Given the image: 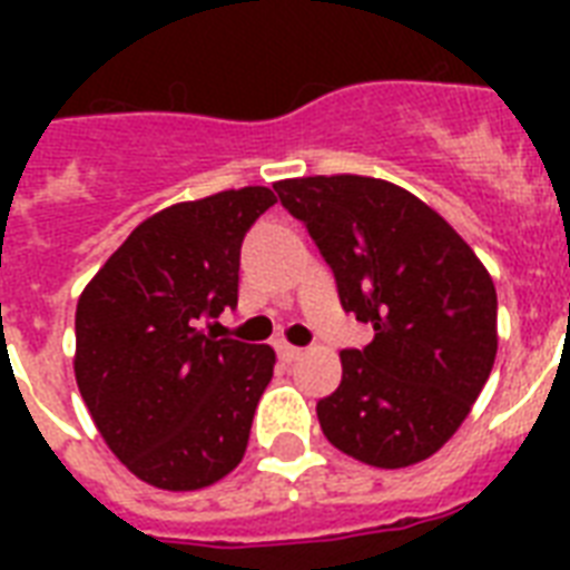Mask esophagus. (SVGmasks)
<instances>
[{
  "instance_id": "34e87169",
  "label": "esophagus",
  "mask_w": 570,
  "mask_h": 570,
  "mask_svg": "<svg viewBox=\"0 0 570 570\" xmlns=\"http://www.w3.org/2000/svg\"><path fill=\"white\" fill-rule=\"evenodd\" d=\"M277 355H281V361H284V364H295V361H298V357H302L304 352L298 346L281 343V346H277Z\"/></svg>"
}]
</instances>
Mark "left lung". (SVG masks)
Wrapping results in <instances>:
<instances>
[{"mask_svg": "<svg viewBox=\"0 0 570 570\" xmlns=\"http://www.w3.org/2000/svg\"><path fill=\"white\" fill-rule=\"evenodd\" d=\"M275 191L334 272L343 311L375 331L370 346L340 352L343 381L316 405L322 432L373 468L429 459L494 366V281L432 206L393 183L337 174Z\"/></svg>", "mask_w": 570, "mask_h": 570, "instance_id": "obj_1", "label": "left lung"}]
</instances>
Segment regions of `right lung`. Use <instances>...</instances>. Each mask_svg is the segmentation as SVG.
Masks as SVG:
<instances>
[{"label": "right lung", "instance_id": "obj_1", "mask_svg": "<svg viewBox=\"0 0 570 570\" xmlns=\"http://www.w3.org/2000/svg\"><path fill=\"white\" fill-rule=\"evenodd\" d=\"M266 186L174 204L129 233L76 304V384L109 450L147 485L197 491L245 455L272 346L206 334L239 302Z\"/></svg>", "mask_w": 570, "mask_h": 570}]
</instances>
